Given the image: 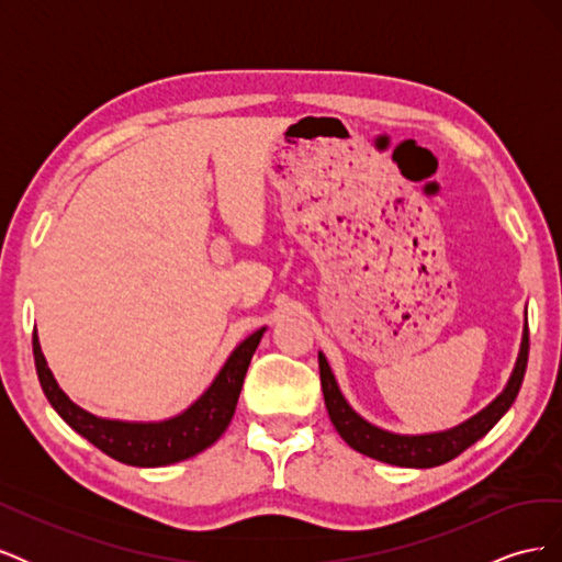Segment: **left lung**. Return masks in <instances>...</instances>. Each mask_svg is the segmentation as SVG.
Returning <instances> with one entry per match:
<instances>
[{"label":"left lung","instance_id":"obj_1","mask_svg":"<svg viewBox=\"0 0 562 562\" xmlns=\"http://www.w3.org/2000/svg\"><path fill=\"white\" fill-rule=\"evenodd\" d=\"M527 351H530V337H527V323H525L518 361L502 394L487 407H483L479 415H473L471 419L462 422L454 429L438 431V434H419V436L391 434L375 427V424L366 422L359 413L351 411V405L347 403L342 391H339L335 382V375L326 361V356L318 351L321 389H323V398H326L333 427L337 429L339 436L345 438V443L349 448L378 459V462H384V464L407 467V469H431V467L450 462V459L471 448L475 440L483 438L492 427H495L508 407L514 405L525 378Z\"/></svg>","mask_w":562,"mask_h":562}]
</instances>
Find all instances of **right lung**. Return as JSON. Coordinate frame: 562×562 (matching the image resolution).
I'll list each match as a JSON object with an SVG mask.
<instances>
[{
	"label": "right lung",
	"instance_id": "add662e5",
	"mask_svg": "<svg viewBox=\"0 0 562 562\" xmlns=\"http://www.w3.org/2000/svg\"><path fill=\"white\" fill-rule=\"evenodd\" d=\"M265 330L267 328H260L248 335L232 351L213 384L184 413L164 422H119L87 413L65 396V391L50 375L37 330L32 333V353H35L37 378L44 396L79 436L122 464L166 467L203 452L225 434L241 394L246 370Z\"/></svg>",
	"mask_w": 562,
	"mask_h": 562
}]
</instances>
